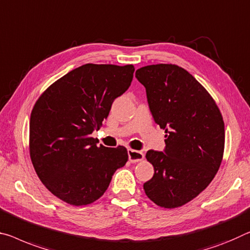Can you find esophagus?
Masks as SVG:
<instances>
[{
  "label": "esophagus",
  "instance_id": "34e87169",
  "mask_svg": "<svg viewBox=\"0 0 250 250\" xmlns=\"http://www.w3.org/2000/svg\"><path fill=\"white\" fill-rule=\"evenodd\" d=\"M127 154H128V160L132 163L140 162V161H142V160L144 159L143 152H142V151H136V149L128 148L127 149Z\"/></svg>",
  "mask_w": 250,
  "mask_h": 250
}]
</instances>
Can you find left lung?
<instances>
[{
    "label": "left lung",
    "instance_id": "obj_1",
    "mask_svg": "<svg viewBox=\"0 0 250 250\" xmlns=\"http://www.w3.org/2000/svg\"><path fill=\"white\" fill-rule=\"evenodd\" d=\"M135 77L167 137L163 152L146 153L154 175L144 183V191L157 206L178 208L201 193L218 172L225 148L224 120L205 87L181 67L151 64L137 69Z\"/></svg>",
    "mask_w": 250,
    "mask_h": 250
}]
</instances>
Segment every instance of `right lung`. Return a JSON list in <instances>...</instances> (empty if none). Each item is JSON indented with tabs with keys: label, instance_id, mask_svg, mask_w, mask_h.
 Segmentation results:
<instances>
[{
	"label": "right lung",
	"instance_id": "right-lung-1",
	"mask_svg": "<svg viewBox=\"0 0 250 250\" xmlns=\"http://www.w3.org/2000/svg\"><path fill=\"white\" fill-rule=\"evenodd\" d=\"M133 64L86 63L53 83L30 117V156L45 188L72 206L93 203L105 193L128 155L124 146H97L91 137L113 102L130 86Z\"/></svg>",
	"mask_w": 250,
	"mask_h": 250
}]
</instances>
